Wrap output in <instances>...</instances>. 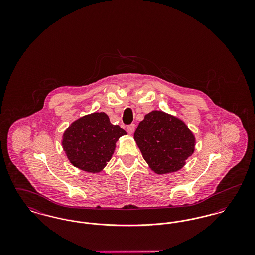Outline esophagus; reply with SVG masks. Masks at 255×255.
<instances>
[{
	"instance_id": "obj_1",
	"label": "esophagus",
	"mask_w": 255,
	"mask_h": 255,
	"mask_svg": "<svg viewBox=\"0 0 255 255\" xmlns=\"http://www.w3.org/2000/svg\"><path fill=\"white\" fill-rule=\"evenodd\" d=\"M134 130H135V125L134 124H131V125H129L127 127V132H128V133H130V134L133 133Z\"/></svg>"
}]
</instances>
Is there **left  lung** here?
Returning a JSON list of instances; mask_svg holds the SVG:
<instances>
[{"label": "left lung", "mask_w": 255, "mask_h": 255, "mask_svg": "<svg viewBox=\"0 0 255 255\" xmlns=\"http://www.w3.org/2000/svg\"><path fill=\"white\" fill-rule=\"evenodd\" d=\"M133 138L149 167L162 175L182 169L195 149V136L182 120L152 111L139 122Z\"/></svg>", "instance_id": "8db88e82"}]
</instances>
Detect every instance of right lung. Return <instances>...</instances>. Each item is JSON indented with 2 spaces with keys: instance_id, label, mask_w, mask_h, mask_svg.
Instances as JSON below:
<instances>
[{
  "instance_id": "right-lung-1",
  "label": "right lung",
  "mask_w": 255,
  "mask_h": 255,
  "mask_svg": "<svg viewBox=\"0 0 255 255\" xmlns=\"http://www.w3.org/2000/svg\"><path fill=\"white\" fill-rule=\"evenodd\" d=\"M126 132L110 122L109 117L93 113L73 122L64 132L62 146L73 166L90 173L102 171L119 138Z\"/></svg>"
}]
</instances>
